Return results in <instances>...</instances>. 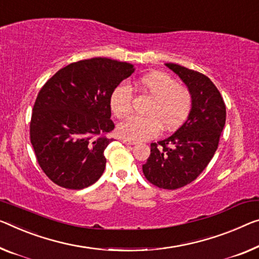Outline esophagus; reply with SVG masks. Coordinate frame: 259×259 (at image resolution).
I'll list each match as a JSON object with an SVG mask.
<instances>
[{
  "label": "esophagus",
  "instance_id": "esophagus-1",
  "mask_svg": "<svg viewBox=\"0 0 259 259\" xmlns=\"http://www.w3.org/2000/svg\"><path fill=\"white\" fill-rule=\"evenodd\" d=\"M121 142H122V143H125V145H128V146H133V145H135V142H134V141L126 140V139H122Z\"/></svg>",
  "mask_w": 259,
  "mask_h": 259
}]
</instances>
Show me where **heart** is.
I'll use <instances>...</instances> for the list:
<instances>
[{"mask_svg":"<svg viewBox=\"0 0 259 259\" xmlns=\"http://www.w3.org/2000/svg\"><path fill=\"white\" fill-rule=\"evenodd\" d=\"M135 87L153 98L147 114L148 118L132 117L121 122L118 133L131 141H143L160 133L161 126L166 131L176 130L188 120L193 107L192 93L171 75L153 70L141 75ZM133 93L130 85L120 83L110 96V109L117 118H125L132 110Z\"/></svg>","mask_w":259,"mask_h":259,"instance_id":"b5f03b06","label":"heart"}]
</instances>
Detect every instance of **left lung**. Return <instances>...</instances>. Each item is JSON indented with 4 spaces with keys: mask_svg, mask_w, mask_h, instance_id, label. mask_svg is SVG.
<instances>
[{
    "mask_svg": "<svg viewBox=\"0 0 259 259\" xmlns=\"http://www.w3.org/2000/svg\"><path fill=\"white\" fill-rule=\"evenodd\" d=\"M188 85L193 107L177 132L153 142L142 165L147 181L160 189L176 190L200 175L215 154L226 124V105L214 83L199 71L176 63H165Z\"/></svg>",
    "mask_w": 259,
    "mask_h": 259,
    "instance_id": "left-lung-1",
    "label": "left lung"
}]
</instances>
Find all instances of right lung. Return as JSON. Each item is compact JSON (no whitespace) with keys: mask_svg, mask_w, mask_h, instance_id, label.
Wrapping results in <instances>:
<instances>
[{"mask_svg":"<svg viewBox=\"0 0 259 259\" xmlns=\"http://www.w3.org/2000/svg\"><path fill=\"white\" fill-rule=\"evenodd\" d=\"M133 65L93 58L73 62L52 76L39 91L30 122L35 158L50 180L61 188L81 190L104 172V150L113 138L110 96Z\"/></svg>","mask_w":259,"mask_h":259,"instance_id":"right-lung-1","label":"right lung"}]
</instances>
